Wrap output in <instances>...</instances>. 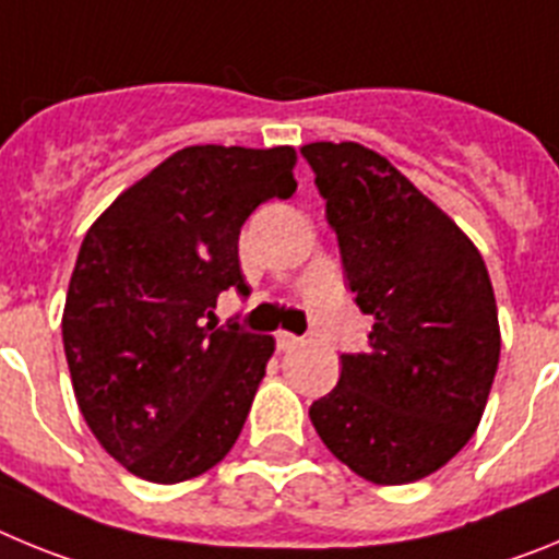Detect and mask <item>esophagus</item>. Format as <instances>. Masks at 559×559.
<instances>
[{"label": "esophagus", "instance_id": "obj_1", "mask_svg": "<svg viewBox=\"0 0 559 559\" xmlns=\"http://www.w3.org/2000/svg\"><path fill=\"white\" fill-rule=\"evenodd\" d=\"M299 344H302V338H299V335L285 333V330H280V333H276V347L283 349V353H288V349L299 347Z\"/></svg>", "mask_w": 559, "mask_h": 559}]
</instances>
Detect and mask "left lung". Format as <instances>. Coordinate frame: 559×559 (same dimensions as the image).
<instances>
[{
    "label": "left lung",
    "instance_id": "obj_1",
    "mask_svg": "<svg viewBox=\"0 0 559 559\" xmlns=\"http://www.w3.org/2000/svg\"><path fill=\"white\" fill-rule=\"evenodd\" d=\"M328 201L355 305L374 319L367 353L341 355L310 423L372 484H408L476 431L501 355L481 254L389 159L358 142L302 147Z\"/></svg>",
    "mask_w": 559,
    "mask_h": 559
}]
</instances>
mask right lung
Returning a JSON list of instances; mask_svg holds the SVG:
<instances>
[{
  "mask_svg": "<svg viewBox=\"0 0 559 559\" xmlns=\"http://www.w3.org/2000/svg\"><path fill=\"white\" fill-rule=\"evenodd\" d=\"M294 147L192 145L128 187L81 243L63 353L86 426L133 476L179 484L231 451L274 338L206 322L246 280L251 212L296 192Z\"/></svg>",
  "mask_w": 559,
  "mask_h": 559,
  "instance_id": "obj_1",
  "label": "right lung"
}]
</instances>
